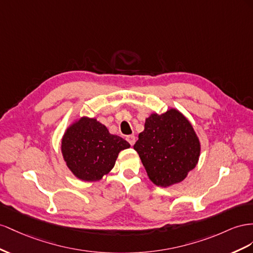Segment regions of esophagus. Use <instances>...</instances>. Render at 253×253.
Wrapping results in <instances>:
<instances>
[{
  "instance_id": "esophagus-1",
  "label": "esophagus",
  "mask_w": 253,
  "mask_h": 253,
  "mask_svg": "<svg viewBox=\"0 0 253 253\" xmlns=\"http://www.w3.org/2000/svg\"><path fill=\"white\" fill-rule=\"evenodd\" d=\"M126 140L129 144H130V145H133V144L135 143V136L134 135H127Z\"/></svg>"
}]
</instances>
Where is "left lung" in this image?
Here are the masks:
<instances>
[{
    "mask_svg": "<svg viewBox=\"0 0 253 253\" xmlns=\"http://www.w3.org/2000/svg\"><path fill=\"white\" fill-rule=\"evenodd\" d=\"M133 148L151 182L162 187L181 182L200 156V142L192 124L174 108L150 114Z\"/></svg>",
    "mask_w": 253,
    "mask_h": 253,
    "instance_id": "8db88e82",
    "label": "left lung"
}]
</instances>
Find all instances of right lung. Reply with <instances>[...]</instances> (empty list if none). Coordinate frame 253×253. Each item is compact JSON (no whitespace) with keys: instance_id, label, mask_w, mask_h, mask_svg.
Segmentation results:
<instances>
[{"instance_id":"right-lung-1","label":"right lung","mask_w":253,"mask_h":253,"mask_svg":"<svg viewBox=\"0 0 253 253\" xmlns=\"http://www.w3.org/2000/svg\"><path fill=\"white\" fill-rule=\"evenodd\" d=\"M130 144L111 134L96 119L83 117L70 125L61 140L63 160L83 181H98L109 172L121 150Z\"/></svg>"}]
</instances>
